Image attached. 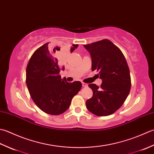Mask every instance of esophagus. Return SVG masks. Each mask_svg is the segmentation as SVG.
Here are the masks:
<instances>
[{"instance_id": "obj_1", "label": "esophagus", "mask_w": 154, "mask_h": 154, "mask_svg": "<svg viewBox=\"0 0 154 154\" xmlns=\"http://www.w3.org/2000/svg\"><path fill=\"white\" fill-rule=\"evenodd\" d=\"M82 86L83 87H87L88 86V84H86V83H82Z\"/></svg>"}]
</instances>
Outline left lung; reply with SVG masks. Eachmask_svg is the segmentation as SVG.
<instances>
[{"instance_id": "1", "label": "left lung", "mask_w": 154, "mask_h": 154, "mask_svg": "<svg viewBox=\"0 0 154 154\" xmlns=\"http://www.w3.org/2000/svg\"><path fill=\"white\" fill-rule=\"evenodd\" d=\"M92 58V70L99 72L102 83L88 86L93 96L86 102L87 109L98 116H106L118 110L129 94L131 78L123 53L110 40L103 39L84 45Z\"/></svg>"}]
</instances>
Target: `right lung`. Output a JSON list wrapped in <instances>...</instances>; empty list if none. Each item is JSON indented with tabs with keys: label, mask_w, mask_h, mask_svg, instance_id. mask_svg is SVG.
Returning <instances> with one entry per match:
<instances>
[{
	"label": "right lung",
	"mask_w": 154,
	"mask_h": 154,
	"mask_svg": "<svg viewBox=\"0 0 154 154\" xmlns=\"http://www.w3.org/2000/svg\"><path fill=\"white\" fill-rule=\"evenodd\" d=\"M78 46L73 45L70 52ZM60 50L52 48L49 42L45 44L33 53L26 70V86L31 98L42 111L51 115L66 111L82 88L80 82L69 83L66 78L62 79L60 76V69H64L55 56Z\"/></svg>",
	"instance_id": "add662e5"
}]
</instances>
